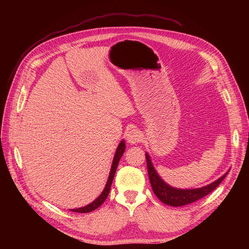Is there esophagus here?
<instances>
[{"label": "esophagus", "mask_w": 249, "mask_h": 249, "mask_svg": "<svg viewBox=\"0 0 249 249\" xmlns=\"http://www.w3.org/2000/svg\"><path fill=\"white\" fill-rule=\"evenodd\" d=\"M142 139L141 133L137 129H132L126 133V141L130 144H137Z\"/></svg>", "instance_id": "esophagus-1"}]
</instances>
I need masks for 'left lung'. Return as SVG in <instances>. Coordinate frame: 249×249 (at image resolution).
Returning <instances> with one entry per match:
<instances>
[{
    "mask_svg": "<svg viewBox=\"0 0 249 249\" xmlns=\"http://www.w3.org/2000/svg\"><path fill=\"white\" fill-rule=\"evenodd\" d=\"M145 158L149 182L150 185H152L154 193L163 203L171 207H182L189 205V203H192L202 198L203 196H206V195L212 192L216 187L219 186V184L230 172V170H228V172H225L222 177L216 179L215 182L201 188H195V189H178V188L171 187L166 182H164L162 178L158 175L157 170L154 167V164L152 160H150L148 153H145Z\"/></svg>",
    "mask_w": 249,
    "mask_h": 249,
    "instance_id": "1",
    "label": "left lung"
}]
</instances>
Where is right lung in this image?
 Wrapping results in <instances>:
<instances>
[{
  "label": "right lung",
  "instance_id": "1",
  "mask_svg": "<svg viewBox=\"0 0 249 249\" xmlns=\"http://www.w3.org/2000/svg\"><path fill=\"white\" fill-rule=\"evenodd\" d=\"M124 150H125V142H124V140H122L116 148V153L114 155V158H113L112 166H111V170L109 173V178H108V180L106 183V186H105L104 190L101 193L100 196L96 197L91 203H89V205H87L85 207L78 208V209H71V211H72V212H77V213H89V212H92V211H94L95 209H97L103 205V202L106 200L108 194L110 192V188H111V185L113 182V178H114V176H115L117 165L119 163L120 158L123 157Z\"/></svg>",
  "mask_w": 249,
  "mask_h": 249
}]
</instances>
